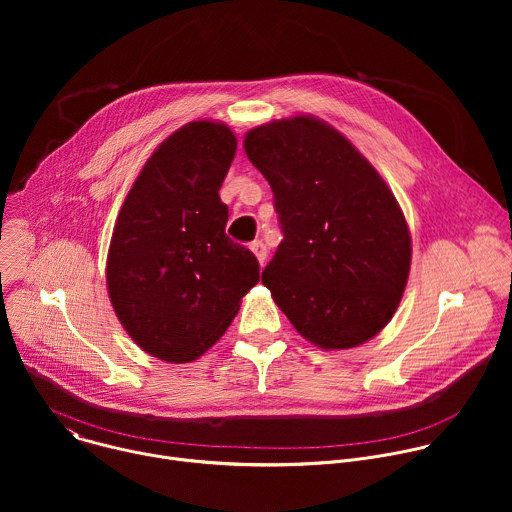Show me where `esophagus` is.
Here are the masks:
<instances>
[{"label":"esophagus","instance_id":"1","mask_svg":"<svg viewBox=\"0 0 512 512\" xmlns=\"http://www.w3.org/2000/svg\"><path fill=\"white\" fill-rule=\"evenodd\" d=\"M251 251L255 253L257 261L263 265L265 259H267V247H265L261 241H253V243H251Z\"/></svg>","mask_w":512,"mask_h":512}]
</instances>
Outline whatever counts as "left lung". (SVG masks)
<instances>
[{
    "mask_svg": "<svg viewBox=\"0 0 512 512\" xmlns=\"http://www.w3.org/2000/svg\"><path fill=\"white\" fill-rule=\"evenodd\" d=\"M245 154L273 190L283 231L261 281L312 344L354 348L393 318L409 277L405 214L354 145L312 115L245 135Z\"/></svg>",
    "mask_w": 512,
    "mask_h": 512,
    "instance_id": "1",
    "label": "left lung"
}]
</instances>
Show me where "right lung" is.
<instances>
[{
  "label": "right lung",
  "instance_id": "obj_1",
  "mask_svg": "<svg viewBox=\"0 0 512 512\" xmlns=\"http://www.w3.org/2000/svg\"><path fill=\"white\" fill-rule=\"evenodd\" d=\"M235 152L225 123H186L158 145L119 210L109 300L131 340L160 360L204 354L259 281L257 257L225 233L218 196Z\"/></svg>",
  "mask_w": 512,
  "mask_h": 512
}]
</instances>
